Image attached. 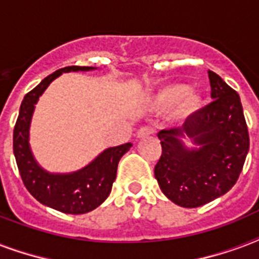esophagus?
<instances>
[{"instance_id":"1","label":"esophagus","mask_w":259,"mask_h":259,"mask_svg":"<svg viewBox=\"0 0 259 259\" xmlns=\"http://www.w3.org/2000/svg\"><path fill=\"white\" fill-rule=\"evenodd\" d=\"M154 134V130L151 127H142L140 130H138V138H147V136L152 135Z\"/></svg>"}]
</instances>
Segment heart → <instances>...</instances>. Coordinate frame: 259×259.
I'll return each mask as SVG.
<instances>
[{
    "label": "heart",
    "instance_id": "heart-1",
    "mask_svg": "<svg viewBox=\"0 0 259 259\" xmlns=\"http://www.w3.org/2000/svg\"><path fill=\"white\" fill-rule=\"evenodd\" d=\"M148 105L155 112H166L173 107L171 119L177 123H185L201 109L202 97L184 83H170L158 90L148 100Z\"/></svg>",
    "mask_w": 259,
    "mask_h": 259
}]
</instances>
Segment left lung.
<instances>
[{"label":"left lung","instance_id":"obj_1","mask_svg":"<svg viewBox=\"0 0 259 259\" xmlns=\"http://www.w3.org/2000/svg\"><path fill=\"white\" fill-rule=\"evenodd\" d=\"M213 101L181 127L162 130V155L154 174L166 197L184 208H197L235 185L250 147L239 94L208 71ZM189 137L197 149H188Z\"/></svg>","mask_w":259,"mask_h":259}]
</instances>
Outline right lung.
Segmentation results:
<instances>
[{
	"instance_id": "obj_1",
	"label": "right lung",
	"mask_w": 259,
	"mask_h": 259,
	"mask_svg": "<svg viewBox=\"0 0 259 259\" xmlns=\"http://www.w3.org/2000/svg\"><path fill=\"white\" fill-rule=\"evenodd\" d=\"M94 67L69 66L46 77L35 89L25 94L13 130V152L20 176L28 192L43 205L63 213L81 215L96 209L107 200L116 180L120 158L131 143L107 148L83 169L69 174L48 173L37 165L29 147V125L35 104L47 86L67 71H89Z\"/></svg>"
}]
</instances>
